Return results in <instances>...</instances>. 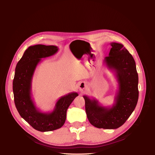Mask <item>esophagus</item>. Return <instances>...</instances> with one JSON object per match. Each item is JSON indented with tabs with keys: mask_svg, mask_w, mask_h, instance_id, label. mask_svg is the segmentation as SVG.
<instances>
[{
	"mask_svg": "<svg viewBox=\"0 0 155 155\" xmlns=\"http://www.w3.org/2000/svg\"><path fill=\"white\" fill-rule=\"evenodd\" d=\"M78 87H79V91H80L81 92H83L85 90L86 87H87V84L85 82H81L80 83H79Z\"/></svg>",
	"mask_w": 155,
	"mask_h": 155,
	"instance_id": "esophagus-1",
	"label": "esophagus"
}]
</instances>
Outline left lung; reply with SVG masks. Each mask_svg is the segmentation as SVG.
Here are the masks:
<instances>
[{"label":"left lung","instance_id":"8db88e82","mask_svg":"<svg viewBox=\"0 0 155 155\" xmlns=\"http://www.w3.org/2000/svg\"><path fill=\"white\" fill-rule=\"evenodd\" d=\"M104 63L115 74L118 90L112 107L100 105L94 98L83 96L87 118L97 128L114 129L122 125L133 113L138 100V75L134 59L120 43H111Z\"/></svg>","mask_w":155,"mask_h":155}]
</instances>
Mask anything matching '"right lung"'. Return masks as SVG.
Wrapping results in <instances>:
<instances>
[{
  "mask_svg": "<svg viewBox=\"0 0 155 155\" xmlns=\"http://www.w3.org/2000/svg\"><path fill=\"white\" fill-rule=\"evenodd\" d=\"M59 48L54 45H37L30 46L17 64L13 81V92L15 107L22 118L33 128L41 131L54 130L64 125L68 107L78 94L70 92L61 97L54 109L43 112L36 107L31 98V81L35 70L42 58L50 57L58 52Z\"/></svg>",
  "mask_w": 155,
  "mask_h": 155,
  "instance_id": "obj_1",
  "label": "right lung"
}]
</instances>
